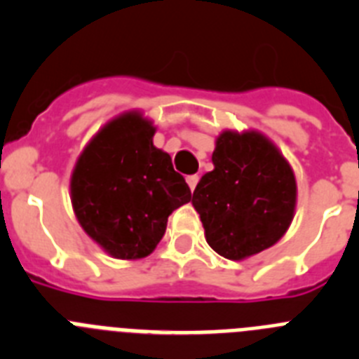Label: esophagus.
<instances>
[{"label":"esophagus","instance_id":"34e87169","mask_svg":"<svg viewBox=\"0 0 359 359\" xmlns=\"http://www.w3.org/2000/svg\"><path fill=\"white\" fill-rule=\"evenodd\" d=\"M198 182H199V176H198V174H192V176H187V183H189L190 190H194V189H196V185H198Z\"/></svg>","mask_w":359,"mask_h":359}]
</instances>
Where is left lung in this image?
I'll list each match as a JSON object with an SVG mask.
<instances>
[{
  "label": "left lung",
  "instance_id": "left-lung-1",
  "mask_svg": "<svg viewBox=\"0 0 359 359\" xmlns=\"http://www.w3.org/2000/svg\"><path fill=\"white\" fill-rule=\"evenodd\" d=\"M214 170L199 180L192 205L210 248L243 261L273 246L293 221V169L264 135L223 131L212 154Z\"/></svg>",
  "mask_w": 359,
  "mask_h": 359
}]
</instances>
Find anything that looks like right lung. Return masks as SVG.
<instances>
[{
    "instance_id": "right-lung-1",
    "label": "right lung",
    "mask_w": 359,
    "mask_h": 359,
    "mask_svg": "<svg viewBox=\"0 0 359 359\" xmlns=\"http://www.w3.org/2000/svg\"><path fill=\"white\" fill-rule=\"evenodd\" d=\"M154 126L129 111L106 123L86 145L69 190L79 223L115 259L152 253L176 208L190 201L185 177L154 147Z\"/></svg>"
}]
</instances>
